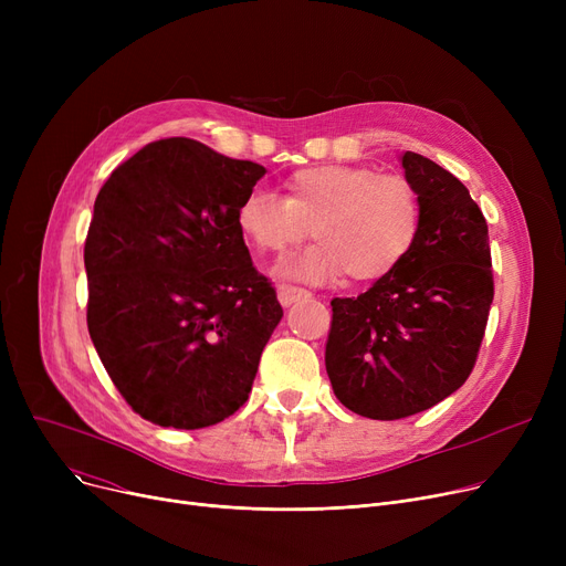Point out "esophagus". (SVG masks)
Wrapping results in <instances>:
<instances>
[{"instance_id":"obj_1","label":"esophagus","mask_w":566,"mask_h":566,"mask_svg":"<svg viewBox=\"0 0 566 566\" xmlns=\"http://www.w3.org/2000/svg\"><path fill=\"white\" fill-rule=\"evenodd\" d=\"M310 291L301 289V286H291V284H280L277 286V301L282 303V307H291L293 303H298L303 298H310Z\"/></svg>"}]
</instances>
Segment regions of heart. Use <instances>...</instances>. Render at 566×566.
Masks as SVG:
<instances>
[{
    "instance_id": "1",
    "label": "heart",
    "mask_w": 566,
    "mask_h": 566,
    "mask_svg": "<svg viewBox=\"0 0 566 566\" xmlns=\"http://www.w3.org/2000/svg\"><path fill=\"white\" fill-rule=\"evenodd\" d=\"M284 190V199L250 192L235 222L259 252L277 256L303 243L312 227L318 243L282 268L286 277L323 282L346 271L355 282H376L397 271L418 241L420 199L401 176L331 163L293 171Z\"/></svg>"
}]
</instances>
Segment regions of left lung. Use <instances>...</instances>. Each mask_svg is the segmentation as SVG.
I'll use <instances>...</instances> for the list:
<instances>
[{
  "mask_svg": "<svg viewBox=\"0 0 566 566\" xmlns=\"http://www.w3.org/2000/svg\"><path fill=\"white\" fill-rule=\"evenodd\" d=\"M418 192V241L397 271L358 298H335L325 344L335 397L371 420H401L457 392L470 376L493 303L489 227L468 188L406 151Z\"/></svg>",
  "mask_w": 566,
  "mask_h": 566,
  "instance_id": "8db88e82",
  "label": "left lung"
}]
</instances>
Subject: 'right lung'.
Listing matches in <instances>:
<instances>
[{"label": "right lung", "mask_w": 566, "mask_h": 566, "mask_svg": "<svg viewBox=\"0 0 566 566\" xmlns=\"http://www.w3.org/2000/svg\"><path fill=\"white\" fill-rule=\"evenodd\" d=\"M263 174L169 137L118 165L96 197L84 243L88 335L148 422L203 429L250 397L284 314L235 222Z\"/></svg>", "instance_id": "add662e5"}]
</instances>
